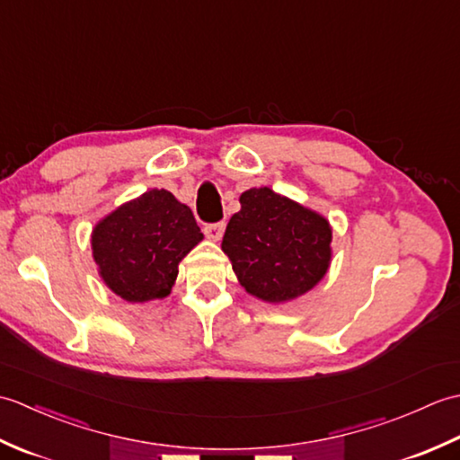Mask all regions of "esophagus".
<instances>
[{"label":"esophagus","mask_w":460,"mask_h":460,"mask_svg":"<svg viewBox=\"0 0 460 460\" xmlns=\"http://www.w3.org/2000/svg\"><path fill=\"white\" fill-rule=\"evenodd\" d=\"M203 231H205V235H208L211 241H219L223 237V233H225V223L223 221H219V223H208L203 227Z\"/></svg>","instance_id":"34e87169"}]
</instances>
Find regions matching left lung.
<instances>
[{"label": "left lung", "mask_w": 460, "mask_h": 460, "mask_svg": "<svg viewBox=\"0 0 460 460\" xmlns=\"http://www.w3.org/2000/svg\"><path fill=\"white\" fill-rule=\"evenodd\" d=\"M221 247L249 295L287 302L326 275L332 229L324 217L269 188L241 195Z\"/></svg>", "instance_id": "obj_1"}]
</instances>
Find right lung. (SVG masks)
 <instances>
[{"instance_id":"add662e5","label":"right lung","mask_w":460,"mask_h":460,"mask_svg":"<svg viewBox=\"0 0 460 460\" xmlns=\"http://www.w3.org/2000/svg\"><path fill=\"white\" fill-rule=\"evenodd\" d=\"M203 239L188 205L150 190L104 217L93 231V255L116 295L146 302L170 295L180 261Z\"/></svg>"}]
</instances>
